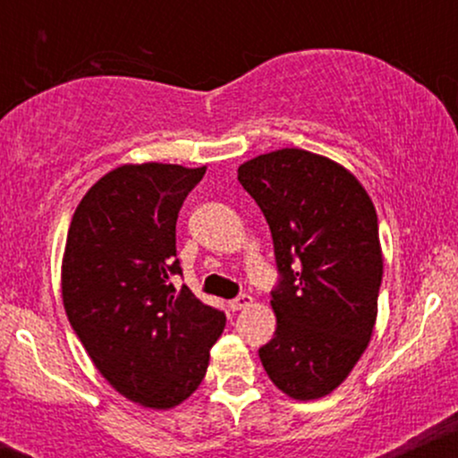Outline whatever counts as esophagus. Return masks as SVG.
Returning a JSON list of instances; mask_svg holds the SVG:
<instances>
[{
    "label": "esophagus",
    "mask_w": 458,
    "mask_h": 458,
    "mask_svg": "<svg viewBox=\"0 0 458 458\" xmlns=\"http://www.w3.org/2000/svg\"><path fill=\"white\" fill-rule=\"evenodd\" d=\"M228 306H230V310H233V312H239V310H245V308L251 306V297L250 295H239V297L230 299Z\"/></svg>",
    "instance_id": "esophagus-1"
}]
</instances>
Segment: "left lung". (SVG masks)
<instances>
[{
  "label": "left lung",
  "instance_id": "1",
  "mask_svg": "<svg viewBox=\"0 0 458 458\" xmlns=\"http://www.w3.org/2000/svg\"><path fill=\"white\" fill-rule=\"evenodd\" d=\"M239 182L269 224L280 273L277 327L260 361L284 394L314 401L370 343L383 277L377 211L349 170L308 150L256 157L239 167Z\"/></svg>",
  "mask_w": 458,
  "mask_h": 458
}]
</instances>
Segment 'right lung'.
<instances>
[{
    "label": "right lung",
    "mask_w": 458,
    "mask_h": 458,
    "mask_svg": "<svg viewBox=\"0 0 458 458\" xmlns=\"http://www.w3.org/2000/svg\"><path fill=\"white\" fill-rule=\"evenodd\" d=\"M207 167L123 165L79 202L66 236V317L98 372L129 401L170 409L196 392L225 325L172 277L176 219Z\"/></svg>",
    "instance_id": "1"
}]
</instances>
